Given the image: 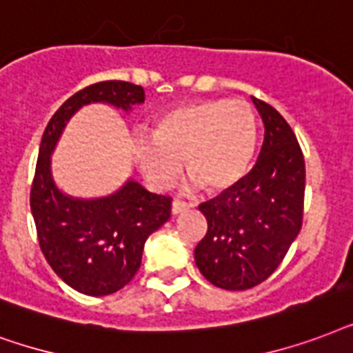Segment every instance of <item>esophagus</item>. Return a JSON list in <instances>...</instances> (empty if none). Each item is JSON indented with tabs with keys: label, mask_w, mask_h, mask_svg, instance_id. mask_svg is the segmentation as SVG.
I'll return each mask as SVG.
<instances>
[{
	"label": "esophagus",
	"mask_w": 353,
	"mask_h": 353,
	"mask_svg": "<svg viewBox=\"0 0 353 353\" xmlns=\"http://www.w3.org/2000/svg\"><path fill=\"white\" fill-rule=\"evenodd\" d=\"M188 206H190L188 202L179 201V199H174V201L171 202V214H173V215L180 214V212H184V210H185V208H188Z\"/></svg>",
	"instance_id": "esophagus-1"
}]
</instances>
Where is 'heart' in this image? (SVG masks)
<instances>
[{
	"mask_svg": "<svg viewBox=\"0 0 353 353\" xmlns=\"http://www.w3.org/2000/svg\"><path fill=\"white\" fill-rule=\"evenodd\" d=\"M258 145V123L245 101L208 99L165 112L134 154L147 179L168 190L185 171L206 193L232 190L247 174Z\"/></svg>",
	"mask_w": 353,
	"mask_h": 353,
	"instance_id": "b5f03b06",
	"label": "heart"
}]
</instances>
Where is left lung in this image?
I'll use <instances>...</instances> for the list:
<instances>
[{"instance_id": "obj_1", "label": "left lung", "mask_w": 353, "mask_h": 353, "mask_svg": "<svg viewBox=\"0 0 353 353\" xmlns=\"http://www.w3.org/2000/svg\"><path fill=\"white\" fill-rule=\"evenodd\" d=\"M265 125L256 165L232 190L202 202L206 236L195 263L215 288L245 291L269 278L296 239L304 217L305 163L280 112L252 97Z\"/></svg>"}]
</instances>
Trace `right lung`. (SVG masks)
<instances>
[{
  "label": "right lung",
  "instance_id": "right-lung-1",
  "mask_svg": "<svg viewBox=\"0 0 353 353\" xmlns=\"http://www.w3.org/2000/svg\"><path fill=\"white\" fill-rule=\"evenodd\" d=\"M145 101L141 86L103 81L73 94L43 130L31 185V212L38 243L51 269L75 291L105 296L123 289L141 265L147 237L169 219L171 196L157 195L128 180L114 195L83 201L64 195L51 176V151L65 121L83 105L110 103L130 110Z\"/></svg>",
  "mask_w": 353,
  "mask_h": 353
}]
</instances>
